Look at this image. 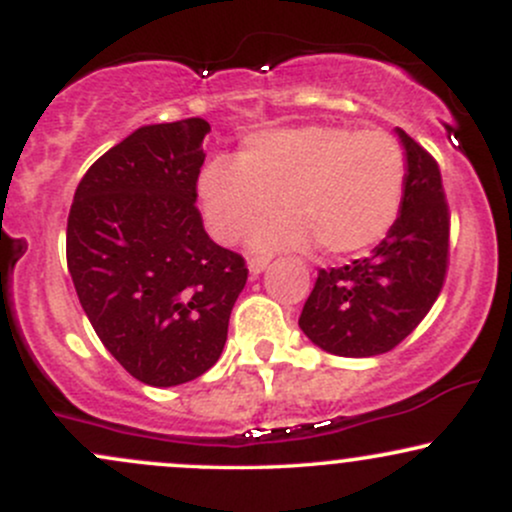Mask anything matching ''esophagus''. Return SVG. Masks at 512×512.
Segmentation results:
<instances>
[{"label": "esophagus", "mask_w": 512, "mask_h": 512, "mask_svg": "<svg viewBox=\"0 0 512 512\" xmlns=\"http://www.w3.org/2000/svg\"><path fill=\"white\" fill-rule=\"evenodd\" d=\"M267 264H269V257H250V262H248L250 274H252V276L262 274L264 269H267Z\"/></svg>", "instance_id": "1"}]
</instances>
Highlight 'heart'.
Masks as SVG:
<instances>
[{"instance_id": "b5f03b06", "label": "heart", "mask_w": 512, "mask_h": 512, "mask_svg": "<svg viewBox=\"0 0 512 512\" xmlns=\"http://www.w3.org/2000/svg\"><path fill=\"white\" fill-rule=\"evenodd\" d=\"M404 185L407 156L392 134L301 125L252 134L238 161H209L197 199L207 231L223 245L238 243L279 202L286 211L257 228L252 248L320 243L327 255H356L395 226Z\"/></svg>"}]
</instances>
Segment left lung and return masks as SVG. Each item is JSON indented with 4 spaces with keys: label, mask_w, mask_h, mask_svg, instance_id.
Wrapping results in <instances>:
<instances>
[{
    "label": "left lung",
    "mask_w": 512,
    "mask_h": 512,
    "mask_svg": "<svg viewBox=\"0 0 512 512\" xmlns=\"http://www.w3.org/2000/svg\"><path fill=\"white\" fill-rule=\"evenodd\" d=\"M407 156L402 209L390 233L363 260L320 269L298 325L334 356L387 354L416 330L448 274L450 211L440 168L404 129Z\"/></svg>",
    "instance_id": "obj_1"
}]
</instances>
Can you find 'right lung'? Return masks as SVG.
I'll return each mask as SVG.
<instances>
[{"label": "right lung", "mask_w": 512, "mask_h": 512, "mask_svg": "<svg viewBox=\"0 0 512 512\" xmlns=\"http://www.w3.org/2000/svg\"><path fill=\"white\" fill-rule=\"evenodd\" d=\"M209 122L146 125L81 178L67 267L93 330L132 378L190 383L219 361L248 267L207 236L197 178Z\"/></svg>", "instance_id": "add662e5"}]
</instances>
